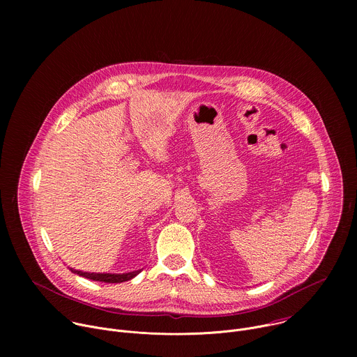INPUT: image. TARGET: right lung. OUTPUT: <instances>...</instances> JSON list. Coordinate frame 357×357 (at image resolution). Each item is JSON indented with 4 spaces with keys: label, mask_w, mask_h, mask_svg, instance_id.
<instances>
[{
    "label": "right lung",
    "mask_w": 357,
    "mask_h": 357,
    "mask_svg": "<svg viewBox=\"0 0 357 357\" xmlns=\"http://www.w3.org/2000/svg\"><path fill=\"white\" fill-rule=\"evenodd\" d=\"M75 274L77 275H82L84 278H89V280H93V281H101V282H124V281H128L131 278H134L137 274L141 273V270H137V271H131V273H126V274H100V273H83V271H77V270H73L70 268Z\"/></svg>",
    "instance_id": "add662e5"
}]
</instances>
